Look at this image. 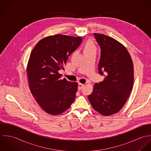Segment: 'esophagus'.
I'll use <instances>...</instances> for the list:
<instances>
[{"instance_id": "obj_1", "label": "esophagus", "mask_w": 151, "mask_h": 151, "mask_svg": "<svg viewBox=\"0 0 151 151\" xmlns=\"http://www.w3.org/2000/svg\"><path fill=\"white\" fill-rule=\"evenodd\" d=\"M84 86H85V85L82 84V83H79L78 84V89L79 90H82Z\"/></svg>"}]
</instances>
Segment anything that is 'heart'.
<instances>
[{
    "label": "heart",
    "instance_id": "heart-1",
    "mask_svg": "<svg viewBox=\"0 0 151 151\" xmlns=\"http://www.w3.org/2000/svg\"><path fill=\"white\" fill-rule=\"evenodd\" d=\"M96 51V48L95 45L91 41H88L83 45V52L85 53L90 52Z\"/></svg>",
    "mask_w": 151,
    "mask_h": 151
}]
</instances>
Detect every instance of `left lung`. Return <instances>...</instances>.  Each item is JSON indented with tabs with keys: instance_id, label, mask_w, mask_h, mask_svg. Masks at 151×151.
Wrapping results in <instances>:
<instances>
[{
	"instance_id": "8db88e82",
	"label": "left lung",
	"mask_w": 151,
	"mask_h": 151,
	"mask_svg": "<svg viewBox=\"0 0 151 151\" xmlns=\"http://www.w3.org/2000/svg\"><path fill=\"white\" fill-rule=\"evenodd\" d=\"M101 48L99 72L104 76L94 84L88 96L93 108L101 115L109 116L119 112L127 101L134 83V66L125 47L107 35L94 33Z\"/></svg>"
}]
</instances>
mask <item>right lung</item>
<instances>
[{"instance_id": "add662e5", "label": "right lung", "mask_w": 151, "mask_h": 151, "mask_svg": "<svg viewBox=\"0 0 151 151\" xmlns=\"http://www.w3.org/2000/svg\"><path fill=\"white\" fill-rule=\"evenodd\" d=\"M82 41L81 37L50 35L41 40L31 52L27 67L29 88L48 114H60L75 100L78 84L61 79L58 71L64 70L68 57Z\"/></svg>"}]
</instances>
